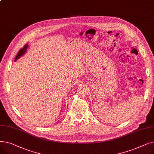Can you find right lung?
I'll use <instances>...</instances> for the list:
<instances>
[{"instance_id":"add662e5","label":"right lung","mask_w":154,"mask_h":154,"mask_svg":"<svg viewBox=\"0 0 154 154\" xmlns=\"http://www.w3.org/2000/svg\"><path fill=\"white\" fill-rule=\"evenodd\" d=\"M28 48V44H26L25 45L23 46V47L22 48H21V49L19 51L18 54H17V55H16V57L15 59V61L17 60L18 59H19L21 56H22L24 54L26 53L27 49Z\"/></svg>"}]
</instances>
